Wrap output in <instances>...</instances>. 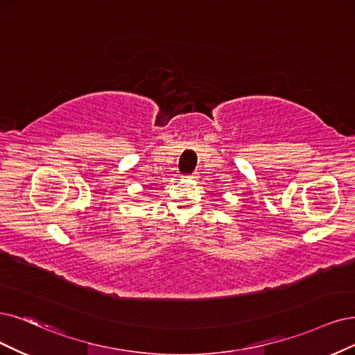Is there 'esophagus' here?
Here are the masks:
<instances>
[{
	"mask_svg": "<svg viewBox=\"0 0 355 355\" xmlns=\"http://www.w3.org/2000/svg\"><path fill=\"white\" fill-rule=\"evenodd\" d=\"M198 177H199L198 173H193V174H189V175H187V178H198Z\"/></svg>",
	"mask_w": 355,
	"mask_h": 355,
	"instance_id": "obj_1",
	"label": "esophagus"
}]
</instances>
